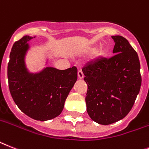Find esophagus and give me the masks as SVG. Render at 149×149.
I'll list each match as a JSON object with an SVG mask.
<instances>
[{
	"instance_id": "obj_1",
	"label": "esophagus",
	"mask_w": 149,
	"mask_h": 149,
	"mask_svg": "<svg viewBox=\"0 0 149 149\" xmlns=\"http://www.w3.org/2000/svg\"><path fill=\"white\" fill-rule=\"evenodd\" d=\"M78 77L79 79H80L84 78V74H83V72H82L81 70L78 71Z\"/></svg>"
}]
</instances>
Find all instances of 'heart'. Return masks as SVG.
<instances>
[{
    "label": "heart",
    "instance_id": "b5f03b06",
    "mask_svg": "<svg viewBox=\"0 0 149 149\" xmlns=\"http://www.w3.org/2000/svg\"><path fill=\"white\" fill-rule=\"evenodd\" d=\"M96 51H97V46L95 45L92 46V47L88 48V52H90V53H94ZM107 52H108V49H107V47H103L98 52V57H104V56L107 55Z\"/></svg>",
    "mask_w": 149,
    "mask_h": 149
}]
</instances>
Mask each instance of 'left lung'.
Returning a JSON list of instances; mask_svg holds the SVG:
<instances>
[{
	"instance_id": "obj_1",
	"label": "left lung",
	"mask_w": 149,
	"mask_h": 149,
	"mask_svg": "<svg viewBox=\"0 0 149 149\" xmlns=\"http://www.w3.org/2000/svg\"><path fill=\"white\" fill-rule=\"evenodd\" d=\"M111 37L115 42L114 55L82 68L88 86L86 110L92 120L102 125L117 122L128 114L142 83L136 51L123 36Z\"/></svg>"
}]
</instances>
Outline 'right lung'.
Instances as JSON below:
<instances>
[{"instance_id":"1","label":"right lung","mask_w":149,"mask_h":149,"mask_svg":"<svg viewBox=\"0 0 149 149\" xmlns=\"http://www.w3.org/2000/svg\"><path fill=\"white\" fill-rule=\"evenodd\" d=\"M32 38L25 36L13 44L7 67L9 88L14 102L25 114L36 120H49L63 111L77 80V69L72 67L61 70L47 67L38 72H30L25 58L30 48L27 42Z\"/></svg>"}]
</instances>
